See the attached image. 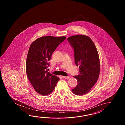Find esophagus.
Returning <instances> with one entry per match:
<instances>
[{"label": "esophagus", "mask_w": 125, "mask_h": 125, "mask_svg": "<svg viewBox=\"0 0 125 125\" xmlns=\"http://www.w3.org/2000/svg\"><path fill=\"white\" fill-rule=\"evenodd\" d=\"M62 77L63 79H68L70 78V76H62Z\"/></svg>", "instance_id": "obj_1"}]
</instances>
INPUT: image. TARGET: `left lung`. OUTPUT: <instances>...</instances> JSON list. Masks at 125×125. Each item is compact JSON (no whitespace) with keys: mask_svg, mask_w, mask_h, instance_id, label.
Listing matches in <instances>:
<instances>
[{"mask_svg":"<svg viewBox=\"0 0 125 125\" xmlns=\"http://www.w3.org/2000/svg\"><path fill=\"white\" fill-rule=\"evenodd\" d=\"M67 41L74 51V62L79 67L80 74L74 76L77 85L72 89L76 95L88 93L96 83L100 72L98 53L90 38L83 35L68 37Z\"/></svg>","mask_w":125,"mask_h":125,"instance_id":"left-lung-1","label":"left lung"}]
</instances>
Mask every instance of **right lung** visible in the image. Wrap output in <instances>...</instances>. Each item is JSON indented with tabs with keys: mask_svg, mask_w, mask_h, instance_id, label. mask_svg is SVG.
<instances>
[{
	"mask_svg": "<svg viewBox=\"0 0 125 125\" xmlns=\"http://www.w3.org/2000/svg\"><path fill=\"white\" fill-rule=\"evenodd\" d=\"M66 38L64 36H45L35 40L30 46L27 57V75L36 92L43 96L51 94L59 80L46 70L52 53Z\"/></svg>",
	"mask_w": 125,
	"mask_h": 125,
	"instance_id": "obj_1",
	"label": "right lung"
}]
</instances>
